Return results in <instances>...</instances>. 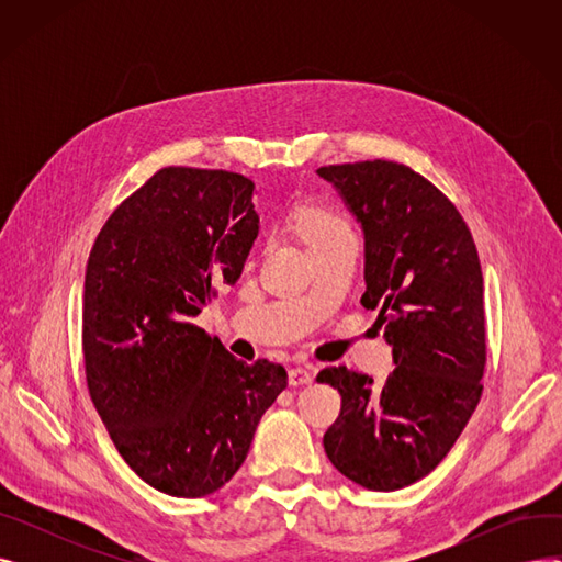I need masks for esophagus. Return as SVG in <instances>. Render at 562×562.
<instances>
[{"label": "esophagus", "instance_id": "34e87169", "mask_svg": "<svg viewBox=\"0 0 562 562\" xmlns=\"http://www.w3.org/2000/svg\"><path fill=\"white\" fill-rule=\"evenodd\" d=\"M314 380V373L310 367H293L289 371V385L293 387H301V385H310V382Z\"/></svg>", "mask_w": 562, "mask_h": 562}]
</instances>
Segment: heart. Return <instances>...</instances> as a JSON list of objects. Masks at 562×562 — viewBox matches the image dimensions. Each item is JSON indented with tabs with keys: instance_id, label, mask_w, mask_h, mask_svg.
<instances>
[{
	"instance_id": "b5f03b06",
	"label": "heart",
	"mask_w": 562,
	"mask_h": 562,
	"mask_svg": "<svg viewBox=\"0 0 562 562\" xmlns=\"http://www.w3.org/2000/svg\"><path fill=\"white\" fill-rule=\"evenodd\" d=\"M301 232L307 248H312L333 239V236L341 232H348V223L344 216L328 210V206H310L301 218Z\"/></svg>"
}]
</instances>
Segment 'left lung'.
<instances>
[{
    "instance_id": "1",
    "label": "left lung",
    "mask_w": 562,
    "mask_h": 562,
    "mask_svg": "<svg viewBox=\"0 0 562 562\" xmlns=\"http://www.w3.org/2000/svg\"><path fill=\"white\" fill-rule=\"evenodd\" d=\"M364 232L362 305L396 369L375 385L346 367L316 375L341 394L323 447L341 474L373 492L422 481L447 458L481 401L485 371L483 273L453 202L394 161L323 166Z\"/></svg>"
}]
</instances>
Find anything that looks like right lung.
Instances as JSON below:
<instances>
[{
    "label": "right lung",
    "instance_id": "obj_1",
    "mask_svg": "<svg viewBox=\"0 0 562 562\" xmlns=\"http://www.w3.org/2000/svg\"><path fill=\"white\" fill-rule=\"evenodd\" d=\"M252 195L244 175L161 168L109 216L86 263L88 392L117 453L170 496L221 490L286 387L284 367L236 360L193 323L244 271Z\"/></svg>",
    "mask_w": 562,
    "mask_h": 562
}]
</instances>
